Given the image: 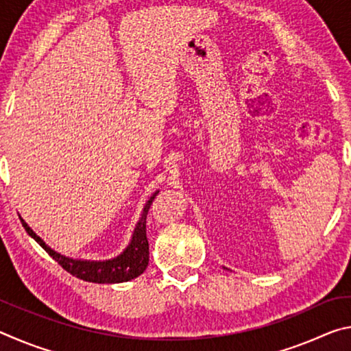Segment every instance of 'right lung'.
I'll use <instances>...</instances> for the list:
<instances>
[{
    "label": "right lung",
    "instance_id": "1",
    "mask_svg": "<svg viewBox=\"0 0 351 351\" xmlns=\"http://www.w3.org/2000/svg\"><path fill=\"white\" fill-rule=\"evenodd\" d=\"M159 193V190L154 192L150 199L147 201L144 209H142L141 218L136 228L133 230L132 240H130L128 246L117 255L114 258L110 260H82V258H71L66 255L58 254L54 249L49 247L46 243L40 239V237L29 228L25 219H21L23 228L26 232L32 237V239L38 243V245L45 249V251L54 258L63 269H66L69 274L75 276L77 278L85 282L93 283H122L130 282L133 278L139 277L142 272L147 269L148 266V240H147V229H145V219L147 213L153 199Z\"/></svg>",
    "mask_w": 351,
    "mask_h": 351
}]
</instances>
